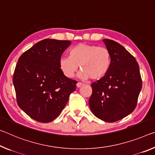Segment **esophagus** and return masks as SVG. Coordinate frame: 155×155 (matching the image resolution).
Returning <instances> with one entry per match:
<instances>
[{
  "instance_id": "34e87169",
  "label": "esophagus",
  "mask_w": 155,
  "mask_h": 155,
  "mask_svg": "<svg viewBox=\"0 0 155 155\" xmlns=\"http://www.w3.org/2000/svg\"><path fill=\"white\" fill-rule=\"evenodd\" d=\"M83 85H84V84L82 83V82H78L77 84H76V86H77V87H78V88L82 87Z\"/></svg>"
}]
</instances>
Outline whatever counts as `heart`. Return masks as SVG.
I'll return each instance as SVG.
<instances>
[{
  "instance_id": "obj_1",
  "label": "heart",
  "mask_w": 155,
  "mask_h": 155,
  "mask_svg": "<svg viewBox=\"0 0 155 155\" xmlns=\"http://www.w3.org/2000/svg\"><path fill=\"white\" fill-rule=\"evenodd\" d=\"M69 54L59 61L60 71L67 78H72L80 65V78L100 80L107 74L112 63L110 51L95 45L80 43L71 49Z\"/></svg>"
}]
</instances>
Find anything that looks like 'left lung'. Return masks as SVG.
<instances>
[{"instance_id": "1", "label": "left lung", "mask_w": 155, "mask_h": 155, "mask_svg": "<svg viewBox=\"0 0 155 155\" xmlns=\"http://www.w3.org/2000/svg\"><path fill=\"white\" fill-rule=\"evenodd\" d=\"M103 42L110 51L112 63L104 77L91 84L88 104L97 118L114 122L135 110L142 81L135 58L118 42L109 39Z\"/></svg>"}]
</instances>
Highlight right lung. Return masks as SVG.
<instances>
[{"mask_svg":"<svg viewBox=\"0 0 155 155\" xmlns=\"http://www.w3.org/2000/svg\"><path fill=\"white\" fill-rule=\"evenodd\" d=\"M69 40L45 39L21 55L13 76L18 105L33 120L48 123L58 117L76 88L75 80L60 71L59 61Z\"/></svg>","mask_w":155,"mask_h":155,"instance_id":"obj_1","label":"right lung"}]
</instances>
